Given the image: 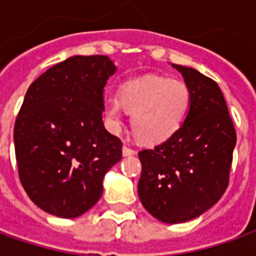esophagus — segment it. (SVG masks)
<instances>
[{"label": "esophagus", "instance_id": "esophagus-1", "mask_svg": "<svg viewBox=\"0 0 256 256\" xmlns=\"http://www.w3.org/2000/svg\"><path fill=\"white\" fill-rule=\"evenodd\" d=\"M122 152H123V156H133V155H136V150H134L133 148H130V146H126V145L123 146Z\"/></svg>", "mask_w": 256, "mask_h": 256}]
</instances>
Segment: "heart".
Listing matches in <instances>:
<instances>
[{"mask_svg":"<svg viewBox=\"0 0 256 256\" xmlns=\"http://www.w3.org/2000/svg\"><path fill=\"white\" fill-rule=\"evenodd\" d=\"M189 102L190 92L184 80L148 75L123 84L119 100L114 97L106 100L104 115L106 124L112 130H119L123 106L132 114L134 134L141 141L158 144L181 128Z\"/></svg>","mask_w":256,"mask_h":256,"instance_id":"1","label":"heart"}]
</instances>
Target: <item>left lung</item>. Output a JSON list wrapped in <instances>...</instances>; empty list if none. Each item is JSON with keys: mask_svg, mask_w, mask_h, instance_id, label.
<instances>
[{"mask_svg": "<svg viewBox=\"0 0 256 256\" xmlns=\"http://www.w3.org/2000/svg\"><path fill=\"white\" fill-rule=\"evenodd\" d=\"M190 92L188 115L176 134L138 152V198L164 224H181L211 208L229 185L236 130L220 86L198 70L172 64Z\"/></svg>", "mask_w": 256, "mask_h": 256, "instance_id": "1", "label": "left lung"}]
</instances>
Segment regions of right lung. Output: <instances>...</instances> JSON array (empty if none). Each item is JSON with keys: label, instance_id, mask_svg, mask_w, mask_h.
Wrapping results in <instances>:
<instances>
[{"label": "right lung", "instance_id": "1", "mask_svg": "<svg viewBox=\"0 0 256 256\" xmlns=\"http://www.w3.org/2000/svg\"><path fill=\"white\" fill-rule=\"evenodd\" d=\"M115 71L106 56H72L26 93L14 132L19 178L49 214H84L101 198L106 172L122 159V141L102 123L104 88Z\"/></svg>", "mask_w": 256, "mask_h": 256}]
</instances>
